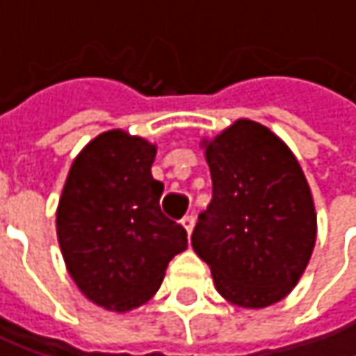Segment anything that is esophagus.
<instances>
[{"mask_svg":"<svg viewBox=\"0 0 356 356\" xmlns=\"http://www.w3.org/2000/svg\"><path fill=\"white\" fill-rule=\"evenodd\" d=\"M181 225H183V229H185V233H187V237L193 233V227H195V218L189 214V216H185L183 220H181Z\"/></svg>","mask_w":356,"mask_h":356,"instance_id":"esophagus-1","label":"esophagus"}]
</instances>
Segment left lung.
<instances>
[{
	"instance_id": "8db88e82",
	"label": "left lung",
	"mask_w": 356,
	"mask_h": 356,
	"mask_svg": "<svg viewBox=\"0 0 356 356\" xmlns=\"http://www.w3.org/2000/svg\"><path fill=\"white\" fill-rule=\"evenodd\" d=\"M212 202L197 216L193 251L233 305L261 309L301 280L318 237V214L303 169L266 125L237 119L202 140Z\"/></svg>"
}]
</instances>
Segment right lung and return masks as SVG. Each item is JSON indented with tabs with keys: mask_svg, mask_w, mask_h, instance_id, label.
<instances>
[{
	"mask_svg": "<svg viewBox=\"0 0 356 356\" xmlns=\"http://www.w3.org/2000/svg\"><path fill=\"white\" fill-rule=\"evenodd\" d=\"M156 146L123 129L90 140L74 159L57 206V241L82 295L131 312L161 289L169 261L187 249L185 229L161 212L165 185L150 169Z\"/></svg>",
	"mask_w": 356,
	"mask_h": 356,
	"instance_id": "add662e5",
	"label": "right lung"
}]
</instances>
